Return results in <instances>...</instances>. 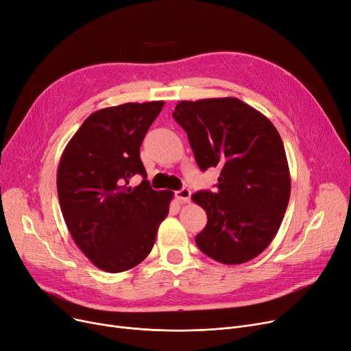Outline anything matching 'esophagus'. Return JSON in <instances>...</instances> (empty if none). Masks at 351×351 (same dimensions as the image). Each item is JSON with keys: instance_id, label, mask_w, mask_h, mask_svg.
<instances>
[{"instance_id": "34e87169", "label": "esophagus", "mask_w": 351, "mask_h": 351, "mask_svg": "<svg viewBox=\"0 0 351 351\" xmlns=\"http://www.w3.org/2000/svg\"><path fill=\"white\" fill-rule=\"evenodd\" d=\"M175 195L180 202H189L191 201V191L188 188H182L180 191H176Z\"/></svg>"}]
</instances>
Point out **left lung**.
<instances>
[{
	"instance_id": "1",
	"label": "left lung",
	"mask_w": 351,
	"mask_h": 351,
	"mask_svg": "<svg viewBox=\"0 0 351 351\" xmlns=\"http://www.w3.org/2000/svg\"><path fill=\"white\" fill-rule=\"evenodd\" d=\"M173 119L186 132L197 166L221 171L215 192L192 195L208 217L195 237L197 248L228 265L251 261L278 232L291 192L280 133L235 97L179 101Z\"/></svg>"
}]
</instances>
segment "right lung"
I'll return each mask as SVG.
<instances>
[{"label": "right lung", "instance_id": "1", "mask_svg": "<svg viewBox=\"0 0 351 351\" xmlns=\"http://www.w3.org/2000/svg\"><path fill=\"white\" fill-rule=\"evenodd\" d=\"M165 101L125 103L91 113L67 143L57 169V193L82 252L106 272L128 271L154 248L167 217L171 191H154L141 145ZM144 180L134 189L130 179Z\"/></svg>", "mask_w": 351, "mask_h": 351}]
</instances>
